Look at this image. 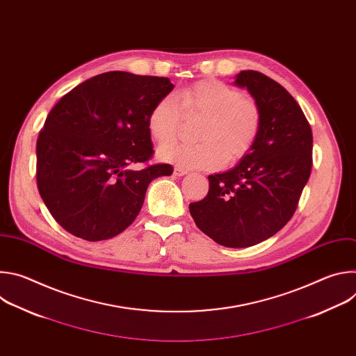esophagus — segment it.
I'll list each match as a JSON object with an SVG mask.
<instances>
[{"instance_id":"34e87169","label":"esophagus","mask_w":356,"mask_h":356,"mask_svg":"<svg viewBox=\"0 0 356 356\" xmlns=\"http://www.w3.org/2000/svg\"><path fill=\"white\" fill-rule=\"evenodd\" d=\"M188 173V170H186V169H183V168H180V166H175V170H173V175L175 176H184V175H187Z\"/></svg>"}]
</instances>
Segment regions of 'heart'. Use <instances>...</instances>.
<instances>
[{"instance_id": "b5f03b06", "label": "heart", "mask_w": 356, "mask_h": 356, "mask_svg": "<svg viewBox=\"0 0 356 356\" xmlns=\"http://www.w3.org/2000/svg\"><path fill=\"white\" fill-rule=\"evenodd\" d=\"M176 101L163 97L147 118L158 143L172 140L183 114H201L200 142H173L159 149V159L187 169H218L243 159L261 131V110L255 99L217 79H202L176 91Z\"/></svg>"}]
</instances>
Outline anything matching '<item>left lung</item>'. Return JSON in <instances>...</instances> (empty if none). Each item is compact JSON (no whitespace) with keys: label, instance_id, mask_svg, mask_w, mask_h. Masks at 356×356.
<instances>
[{"label":"left lung","instance_id":"8db88e82","mask_svg":"<svg viewBox=\"0 0 356 356\" xmlns=\"http://www.w3.org/2000/svg\"><path fill=\"white\" fill-rule=\"evenodd\" d=\"M261 110V131L231 170L209 176L210 188L191 202L195 225L228 248L257 245L293 217L313 166L312 127L291 94L270 77L242 70L235 80Z\"/></svg>","mask_w":356,"mask_h":356}]
</instances>
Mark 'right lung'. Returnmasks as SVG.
Masks as SVG:
<instances>
[{"label":"right lung","mask_w":356,"mask_h":356,"mask_svg":"<svg viewBox=\"0 0 356 356\" xmlns=\"http://www.w3.org/2000/svg\"><path fill=\"white\" fill-rule=\"evenodd\" d=\"M168 77L107 72L65 94L36 140V184L44 206L72 235L110 239L139 214L149 183L173 173L154 156L147 118L172 90ZM142 163L139 171L124 168Z\"/></svg>","instance_id":"add662e5"}]
</instances>
